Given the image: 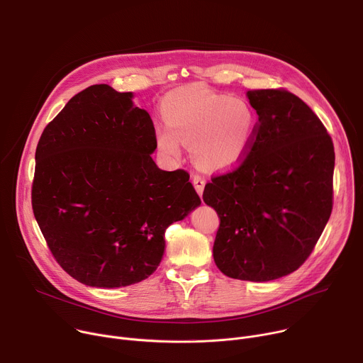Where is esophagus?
Returning a JSON list of instances; mask_svg holds the SVG:
<instances>
[{"label": "esophagus", "instance_id": "obj_1", "mask_svg": "<svg viewBox=\"0 0 363 363\" xmlns=\"http://www.w3.org/2000/svg\"><path fill=\"white\" fill-rule=\"evenodd\" d=\"M192 184H194V186H195L198 195L202 196L203 186H205V179H203L202 177H199V175H194V177H192Z\"/></svg>", "mask_w": 363, "mask_h": 363}]
</instances>
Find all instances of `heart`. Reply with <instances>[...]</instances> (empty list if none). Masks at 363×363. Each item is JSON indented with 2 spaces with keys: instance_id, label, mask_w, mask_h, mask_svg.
<instances>
[{
  "instance_id": "1",
  "label": "heart",
  "mask_w": 363,
  "mask_h": 363,
  "mask_svg": "<svg viewBox=\"0 0 363 363\" xmlns=\"http://www.w3.org/2000/svg\"><path fill=\"white\" fill-rule=\"evenodd\" d=\"M161 111L165 123L155 126L158 146L178 158L182 142H192L194 158L205 169L233 168L254 139L255 113L244 99L185 86L164 97Z\"/></svg>"
}]
</instances>
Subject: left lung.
Masks as SVG:
<instances>
[{
    "label": "left lung",
    "mask_w": 363,
    "mask_h": 363,
    "mask_svg": "<svg viewBox=\"0 0 363 363\" xmlns=\"http://www.w3.org/2000/svg\"><path fill=\"white\" fill-rule=\"evenodd\" d=\"M258 123L247 158L205 185L220 217L213 252L228 277L270 281L297 270L322 235L333 199V142L287 90H248Z\"/></svg>",
    "instance_id": "obj_1"
}]
</instances>
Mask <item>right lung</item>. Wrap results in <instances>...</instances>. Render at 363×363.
Masks as SVG:
<instances>
[{"mask_svg": "<svg viewBox=\"0 0 363 363\" xmlns=\"http://www.w3.org/2000/svg\"><path fill=\"white\" fill-rule=\"evenodd\" d=\"M132 99L109 84L84 89L35 149L34 217L57 263L90 287L147 279L162 260L165 230L201 205L186 171L152 160L155 128Z\"/></svg>", "mask_w": 363, "mask_h": 363, "instance_id": "right-lung-1", "label": "right lung"}]
</instances>
